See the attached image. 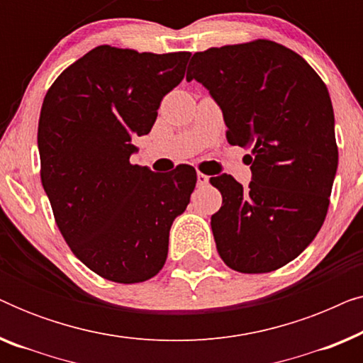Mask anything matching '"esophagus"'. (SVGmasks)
<instances>
[{"label":"esophagus","instance_id":"esophagus-1","mask_svg":"<svg viewBox=\"0 0 363 363\" xmlns=\"http://www.w3.org/2000/svg\"><path fill=\"white\" fill-rule=\"evenodd\" d=\"M196 183H198V185H200V186H205V185H206V183H208V177L205 175V173H201V172L196 173Z\"/></svg>","mask_w":363,"mask_h":363}]
</instances>
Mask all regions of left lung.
I'll list each match as a JSON object with an SVG mask.
<instances>
[{
    "label": "left lung",
    "instance_id": "left-lung-1",
    "mask_svg": "<svg viewBox=\"0 0 363 363\" xmlns=\"http://www.w3.org/2000/svg\"><path fill=\"white\" fill-rule=\"evenodd\" d=\"M191 79L220 106L228 142L251 148L250 186L226 173L210 178L223 196L211 216L216 250L238 272L279 269L311 245L329 210L339 163L329 91L306 59L267 39L195 52Z\"/></svg>",
    "mask_w": 363,
    "mask_h": 363
}]
</instances>
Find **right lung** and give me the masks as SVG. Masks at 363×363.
Wrapping results in <instances>:
<instances>
[{"instance_id": "1", "label": "right lung", "mask_w": 363, "mask_h": 363, "mask_svg": "<svg viewBox=\"0 0 363 363\" xmlns=\"http://www.w3.org/2000/svg\"><path fill=\"white\" fill-rule=\"evenodd\" d=\"M190 52L94 48L64 69L38 127L41 182L71 251L104 279L133 284L160 272L173 220L186 210L196 172L133 165L162 99L185 77Z\"/></svg>"}]
</instances>
